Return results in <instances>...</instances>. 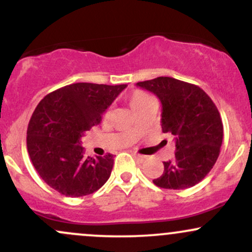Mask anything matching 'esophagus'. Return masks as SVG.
Instances as JSON below:
<instances>
[{
  "label": "esophagus",
  "mask_w": 252,
  "mask_h": 252,
  "mask_svg": "<svg viewBox=\"0 0 252 252\" xmlns=\"http://www.w3.org/2000/svg\"><path fill=\"white\" fill-rule=\"evenodd\" d=\"M132 156H134L135 158H137L138 161H144V160H146V156L141 155V154H137V153H132Z\"/></svg>",
  "instance_id": "obj_1"
}]
</instances>
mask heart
Here are the masks:
<instances>
[{"label":"heart","instance_id":"1","mask_svg":"<svg viewBox=\"0 0 252 252\" xmlns=\"http://www.w3.org/2000/svg\"><path fill=\"white\" fill-rule=\"evenodd\" d=\"M149 102H152V99L147 96L146 94L142 91H134L132 94H130V96L128 97V103L130 105V108H131L134 111H138L141 108H143L144 105H147ZM109 115V112L106 114V116ZM136 126L132 128V130H135Z\"/></svg>","mask_w":252,"mask_h":252}]
</instances>
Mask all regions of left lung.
I'll use <instances>...</instances> for the list:
<instances>
[{
	"mask_svg": "<svg viewBox=\"0 0 252 252\" xmlns=\"http://www.w3.org/2000/svg\"><path fill=\"white\" fill-rule=\"evenodd\" d=\"M153 92L162 105V132L175 141L173 160L153 182L167 189H185L199 184L215 166L222 142V122L206 92L193 84L158 77L136 84Z\"/></svg>",
	"mask_w": 252,
	"mask_h": 252,
	"instance_id": "left-lung-1",
	"label": "left lung"
}]
</instances>
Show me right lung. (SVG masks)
Segmentation results:
<instances>
[{
  "mask_svg": "<svg viewBox=\"0 0 252 252\" xmlns=\"http://www.w3.org/2000/svg\"><path fill=\"white\" fill-rule=\"evenodd\" d=\"M122 85L76 83L51 92L37 104L27 129V149L34 168L48 186L78 198L108 181L114 155L84 156L82 137L98 126Z\"/></svg>",
  "mask_w": 252,
  "mask_h": 252,
  "instance_id": "obj_1",
  "label": "right lung"
}]
</instances>
